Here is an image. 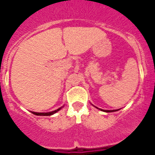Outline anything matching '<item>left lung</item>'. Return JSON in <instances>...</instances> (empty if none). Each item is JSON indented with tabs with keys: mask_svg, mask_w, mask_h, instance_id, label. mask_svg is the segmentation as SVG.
Listing matches in <instances>:
<instances>
[{
	"mask_svg": "<svg viewBox=\"0 0 155 155\" xmlns=\"http://www.w3.org/2000/svg\"><path fill=\"white\" fill-rule=\"evenodd\" d=\"M98 109V108H97ZM102 111H104V112H106V113H112V112H115V111L117 110H103V109H101Z\"/></svg>",
	"mask_w": 155,
	"mask_h": 155,
	"instance_id": "left-lung-1",
	"label": "left lung"
}]
</instances>
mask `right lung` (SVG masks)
<instances>
[{"label": "right lung", "instance_id": "right-lung-1", "mask_svg": "<svg viewBox=\"0 0 155 155\" xmlns=\"http://www.w3.org/2000/svg\"><path fill=\"white\" fill-rule=\"evenodd\" d=\"M61 109V108H60V109L53 111V112H50V113H35V112H31V113H33L34 115H36V116H51V115L54 114V113H56L57 112H58Z\"/></svg>", "mask_w": 155, "mask_h": 155}]
</instances>
